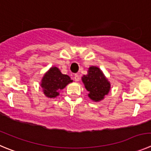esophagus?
Masks as SVG:
<instances>
[{
	"label": "esophagus",
	"mask_w": 151,
	"mask_h": 151,
	"mask_svg": "<svg viewBox=\"0 0 151 151\" xmlns=\"http://www.w3.org/2000/svg\"><path fill=\"white\" fill-rule=\"evenodd\" d=\"M74 78L75 81H79V80H80V76H79V74H75Z\"/></svg>",
	"instance_id": "esophagus-1"
}]
</instances>
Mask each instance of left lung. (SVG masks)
Here are the masks:
<instances>
[{
  "label": "left lung",
  "instance_id": "left-lung-1",
  "mask_svg": "<svg viewBox=\"0 0 151 151\" xmlns=\"http://www.w3.org/2000/svg\"><path fill=\"white\" fill-rule=\"evenodd\" d=\"M82 81L85 88L88 91V96L94 101L103 100L110 90V83L106 78L99 68L91 66L88 74L83 75Z\"/></svg>",
  "mask_w": 151,
  "mask_h": 151
}]
</instances>
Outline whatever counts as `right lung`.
Masks as SVG:
<instances>
[{
  "label": "right lung",
  "mask_w": 151,
  "mask_h": 151,
  "mask_svg": "<svg viewBox=\"0 0 151 151\" xmlns=\"http://www.w3.org/2000/svg\"><path fill=\"white\" fill-rule=\"evenodd\" d=\"M72 82L69 76L62 74L58 68L53 66L42 77L41 86L46 97L53 98L60 95V90Z\"/></svg>",
  "instance_id": "obj_1"
}]
</instances>
